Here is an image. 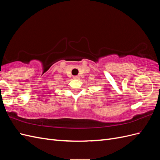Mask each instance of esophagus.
<instances>
[{
    "label": "esophagus",
    "mask_w": 160,
    "mask_h": 160,
    "mask_svg": "<svg viewBox=\"0 0 160 160\" xmlns=\"http://www.w3.org/2000/svg\"><path fill=\"white\" fill-rule=\"evenodd\" d=\"M80 78V77L79 75H75L73 76V79H79Z\"/></svg>",
    "instance_id": "obj_1"
}]
</instances>
